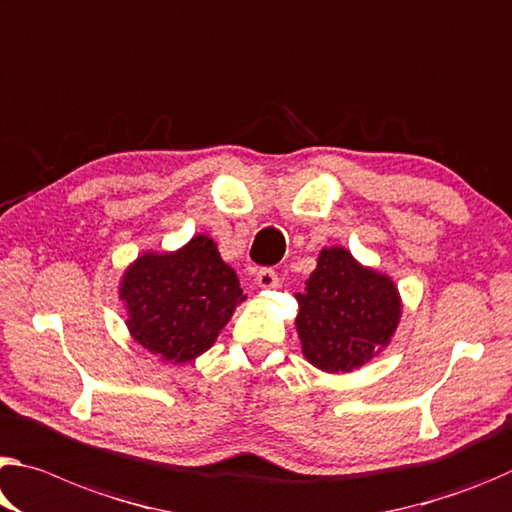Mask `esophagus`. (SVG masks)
Segmentation results:
<instances>
[{
	"label": "esophagus",
	"instance_id": "34e87169",
	"mask_svg": "<svg viewBox=\"0 0 512 512\" xmlns=\"http://www.w3.org/2000/svg\"><path fill=\"white\" fill-rule=\"evenodd\" d=\"M255 280H257V285L262 287V289L278 287V273H275L273 269H259L255 273Z\"/></svg>",
	"mask_w": 512,
	"mask_h": 512
}]
</instances>
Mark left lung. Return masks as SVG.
I'll return each instance as SVG.
<instances>
[{"mask_svg": "<svg viewBox=\"0 0 512 512\" xmlns=\"http://www.w3.org/2000/svg\"><path fill=\"white\" fill-rule=\"evenodd\" d=\"M296 328L303 353L323 371H353L387 346L401 316L392 280L362 269L344 248L321 250L298 294Z\"/></svg>", "mask_w": 512, "mask_h": 512, "instance_id": "1", "label": "left lung"}]
</instances>
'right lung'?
Listing matches in <instances>:
<instances>
[{"mask_svg": "<svg viewBox=\"0 0 512 512\" xmlns=\"http://www.w3.org/2000/svg\"><path fill=\"white\" fill-rule=\"evenodd\" d=\"M120 298L136 342L168 362L205 353L243 300L237 273L209 237H193L180 253L143 255L125 273Z\"/></svg>", "mask_w": 512, "mask_h": 512, "instance_id": "right-lung-1", "label": "right lung"}]
</instances>
